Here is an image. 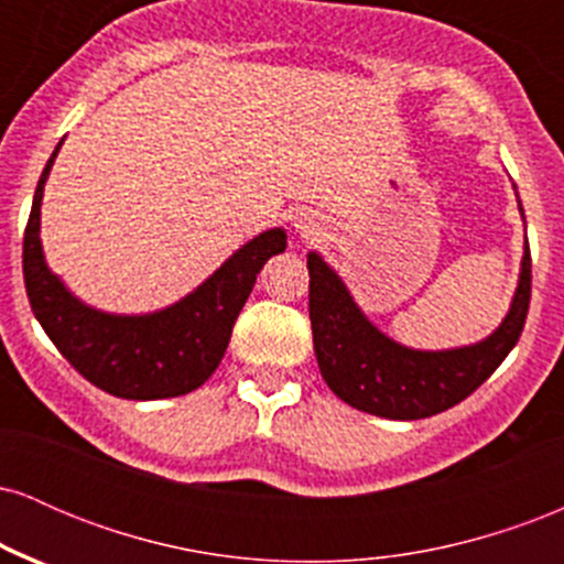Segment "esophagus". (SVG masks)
<instances>
[{
    "label": "esophagus",
    "instance_id": "obj_1",
    "mask_svg": "<svg viewBox=\"0 0 564 564\" xmlns=\"http://www.w3.org/2000/svg\"><path fill=\"white\" fill-rule=\"evenodd\" d=\"M294 230L300 232L302 238H315L323 232V223L318 215H313V212H300V215L294 217Z\"/></svg>",
    "mask_w": 564,
    "mask_h": 564
}]
</instances>
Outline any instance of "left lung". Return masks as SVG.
Here are the masks:
<instances>
[{
  "label": "left lung",
  "instance_id": "left-lung-1",
  "mask_svg": "<svg viewBox=\"0 0 564 564\" xmlns=\"http://www.w3.org/2000/svg\"><path fill=\"white\" fill-rule=\"evenodd\" d=\"M307 270L310 323L321 377L347 405L394 422L435 416L469 398L511 352L528 318V241L507 318L482 341L451 349H413L379 332L318 251L307 254Z\"/></svg>",
  "mask_w": 564,
  "mask_h": 564
}]
</instances>
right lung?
Returning a JSON list of instances; mask_svg holds the SVG:
<instances>
[{"label":"right lung","mask_w":564,"mask_h":564,"mask_svg":"<svg viewBox=\"0 0 564 564\" xmlns=\"http://www.w3.org/2000/svg\"><path fill=\"white\" fill-rule=\"evenodd\" d=\"M61 145L63 140L39 177L23 236V281L36 321L63 358L102 392L161 400L198 390L223 360L257 273L270 257L286 251V230L270 228L254 236L170 307L142 315L102 313L70 294L44 260L42 196Z\"/></svg>","instance_id":"obj_1"}]
</instances>
